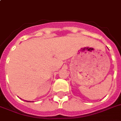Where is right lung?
Segmentation results:
<instances>
[{"label":"right lung","mask_w":121,"mask_h":121,"mask_svg":"<svg viewBox=\"0 0 121 121\" xmlns=\"http://www.w3.org/2000/svg\"><path fill=\"white\" fill-rule=\"evenodd\" d=\"M26 102H29V101H26Z\"/></svg>","instance_id":"obj_1"}]
</instances>
